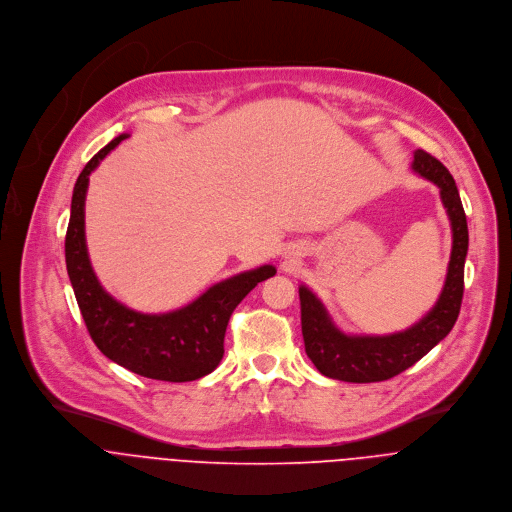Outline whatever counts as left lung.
Returning a JSON list of instances; mask_svg holds the SVG:
<instances>
[{"label": "left lung", "instance_id": "left-lung-1", "mask_svg": "<svg viewBox=\"0 0 512 512\" xmlns=\"http://www.w3.org/2000/svg\"><path fill=\"white\" fill-rule=\"evenodd\" d=\"M412 169L440 187V197L452 226V254L446 282L434 309L414 327L393 335H345L335 327L325 304L306 286L298 288L304 351L315 367L339 381H385L430 353L454 327L462 294L464 262L468 254V224L460 193L450 171L430 153L418 149Z\"/></svg>", "mask_w": 512, "mask_h": 512}]
</instances>
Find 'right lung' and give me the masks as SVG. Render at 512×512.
I'll return each mask as SVG.
<instances>
[{"instance_id":"obj_1","label":"right lung","mask_w":512,"mask_h":512,"mask_svg":"<svg viewBox=\"0 0 512 512\" xmlns=\"http://www.w3.org/2000/svg\"><path fill=\"white\" fill-rule=\"evenodd\" d=\"M127 137L123 133L102 147L76 179L64 242L66 270L86 329L102 355L141 377L171 383L195 381L220 365L226 327L234 309L258 282L274 276L276 268L264 264L240 272L210 286L181 309L161 315L133 311L113 298L100 286L90 266L84 201L90 173Z\"/></svg>"}]
</instances>
